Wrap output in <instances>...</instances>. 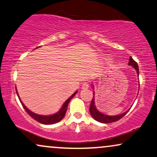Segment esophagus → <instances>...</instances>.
Instances as JSON below:
<instances>
[{
    "mask_svg": "<svg viewBox=\"0 0 157 157\" xmlns=\"http://www.w3.org/2000/svg\"><path fill=\"white\" fill-rule=\"evenodd\" d=\"M88 87H89V84H88V82H84L82 85V89H88Z\"/></svg>",
    "mask_w": 157,
    "mask_h": 157,
    "instance_id": "1",
    "label": "esophagus"
}]
</instances>
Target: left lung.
I'll return each instance as SVG.
<instances>
[{
    "label": "left lung",
    "instance_id": "8db88e82",
    "mask_svg": "<svg viewBox=\"0 0 157 157\" xmlns=\"http://www.w3.org/2000/svg\"><path fill=\"white\" fill-rule=\"evenodd\" d=\"M129 66H132L137 71V75L139 76V68H138V65H137V63L135 61V60H133V58L132 57H130L129 58ZM94 96H93V99L91 100V103H90V113L92 117L97 121H99L100 123H103V124H108V123H112V122H115L117 121L120 120L121 118H123L125 115L127 113V112L129 110H127L126 112L122 113L121 115H118V116H107V115L103 114V113H100L98 109L96 108L95 107V100H94Z\"/></svg>",
    "mask_w": 157,
    "mask_h": 157
}]
</instances>
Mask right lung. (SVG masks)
Listing matches in <instances>:
<instances>
[{"instance_id":"1","label":"right lung","mask_w":157,"mask_h":157,"mask_svg":"<svg viewBox=\"0 0 157 157\" xmlns=\"http://www.w3.org/2000/svg\"><path fill=\"white\" fill-rule=\"evenodd\" d=\"M16 92H17V94L18 98H19V99H20V102H21V104H22V107H23V108L25 109L26 112L28 113V115H29L31 117H32L33 119L36 121L41 123V124H47V125H48V124H56V123L59 122L60 120L63 119V118L66 114V112H67V110L68 104H69V101H70V100L72 99L74 97H75V94H77V91H75V93H74L72 95H71V97H69V99H68L67 101H65V102H64L63 106H62V107H61V109H60L58 113H56V114L51 115V116H41V115L36 114V113L31 112V111L30 110V109H28L27 107L25 106L24 104L22 102V101L20 99V97H19L17 90H16Z\"/></svg>"}]
</instances>
